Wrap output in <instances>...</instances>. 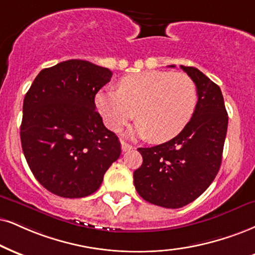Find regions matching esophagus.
Masks as SVG:
<instances>
[{"mask_svg": "<svg viewBox=\"0 0 255 255\" xmlns=\"http://www.w3.org/2000/svg\"><path fill=\"white\" fill-rule=\"evenodd\" d=\"M132 145L131 144H128L127 142H124V140H122V151L125 152V151H128V150L132 149Z\"/></svg>", "mask_w": 255, "mask_h": 255, "instance_id": "esophagus-1", "label": "esophagus"}]
</instances>
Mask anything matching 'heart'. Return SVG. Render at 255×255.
<instances>
[{
	"label": "heart",
	"instance_id": "obj_1",
	"mask_svg": "<svg viewBox=\"0 0 255 255\" xmlns=\"http://www.w3.org/2000/svg\"><path fill=\"white\" fill-rule=\"evenodd\" d=\"M97 109L109 128L117 131L134 117L132 133L164 143L183 131L197 105V89L185 73L145 71L122 78L118 91L103 90Z\"/></svg>",
	"mask_w": 255,
	"mask_h": 255
}]
</instances>
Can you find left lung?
<instances>
[{"label":"left lung","mask_w":255,"mask_h":255,"mask_svg":"<svg viewBox=\"0 0 255 255\" xmlns=\"http://www.w3.org/2000/svg\"><path fill=\"white\" fill-rule=\"evenodd\" d=\"M181 68L197 89L193 118L169 142L138 147L143 163L133 172L134 188L144 200L171 209L193 202L214 181L221 165L228 127L224 97L218 85L197 68Z\"/></svg>","instance_id":"left-lung-1"}]
</instances>
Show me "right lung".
I'll return each instance as SVG.
<instances>
[{
  "label": "right lung",
  "mask_w": 255,
  "mask_h": 255,
  "mask_svg": "<svg viewBox=\"0 0 255 255\" xmlns=\"http://www.w3.org/2000/svg\"><path fill=\"white\" fill-rule=\"evenodd\" d=\"M112 72L67 60L36 75L23 100L21 144L31 172L67 199L93 194L121 156L118 137L104 125L94 98Z\"/></svg>",
  "instance_id": "right-lung-1"
}]
</instances>
